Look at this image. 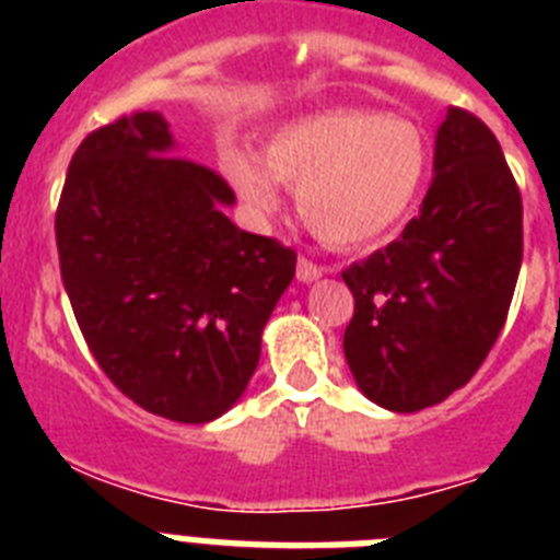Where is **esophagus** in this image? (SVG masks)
Instances as JSON below:
<instances>
[{
    "mask_svg": "<svg viewBox=\"0 0 560 560\" xmlns=\"http://www.w3.org/2000/svg\"><path fill=\"white\" fill-rule=\"evenodd\" d=\"M325 266H316L314 260H308V257H300L296 260V280L300 283H314V280H319V277L325 275Z\"/></svg>",
    "mask_w": 560,
    "mask_h": 560,
    "instance_id": "34e87169",
    "label": "esophagus"
}]
</instances>
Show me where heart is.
<instances>
[{"instance_id":"b5f03b06","label":"heart","mask_w":560,"mask_h":560,"mask_svg":"<svg viewBox=\"0 0 560 560\" xmlns=\"http://www.w3.org/2000/svg\"><path fill=\"white\" fill-rule=\"evenodd\" d=\"M224 173L255 215L283 205L294 187L300 215L325 244L353 249L407 219L429 176V142L407 117L370 108H325L277 128L264 162L224 156Z\"/></svg>"}]
</instances>
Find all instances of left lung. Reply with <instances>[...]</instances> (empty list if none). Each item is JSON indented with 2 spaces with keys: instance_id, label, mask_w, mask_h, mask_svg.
<instances>
[{
  "instance_id": "8db88e82",
  "label": "left lung",
  "mask_w": 560,
  "mask_h": 560,
  "mask_svg": "<svg viewBox=\"0 0 560 560\" xmlns=\"http://www.w3.org/2000/svg\"><path fill=\"white\" fill-rule=\"evenodd\" d=\"M522 269V196L497 137L452 106L434 137V179L398 241L341 271L355 311L345 359L389 412L465 387L508 319Z\"/></svg>"
}]
</instances>
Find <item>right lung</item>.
<instances>
[{
  "label": "right lung",
  "mask_w": 560,
  "mask_h": 560,
  "mask_svg": "<svg viewBox=\"0 0 560 560\" xmlns=\"http://www.w3.org/2000/svg\"><path fill=\"white\" fill-rule=\"evenodd\" d=\"M173 148L160 112L89 133L58 201V260L114 387L160 418L210 423L244 395L296 252L237 230L232 187Z\"/></svg>",
  "instance_id": "add662e5"
}]
</instances>
